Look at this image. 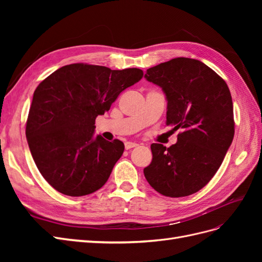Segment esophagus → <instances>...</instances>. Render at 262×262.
Listing matches in <instances>:
<instances>
[{
	"mask_svg": "<svg viewBox=\"0 0 262 262\" xmlns=\"http://www.w3.org/2000/svg\"><path fill=\"white\" fill-rule=\"evenodd\" d=\"M138 144L134 143V142H125L124 143V147L125 149H130V148H133V147H137Z\"/></svg>",
	"mask_w": 262,
	"mask_h": 262,
	"instance_id": "34e87169",
	"label": "esophagus"
}]
</instances>
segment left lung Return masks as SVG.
I'll list each match as a JSON object with an SVG mask.
<instances>
[{
    "instance_id": "obj_1",
    "label": "left lung",
    "mask_w": 262,
    "mask_h": 262,
    "mask_svg": "<svg viewBox=\"0 0 262 262\" xmlns=\"http://www.w3.org/2000/svg\"><path fill=\"white\" fill-rule=\"evenodd\" d=\"M167 99L166 124L180 130L169 147L150 145L144 176L157 192L187 196L215 175L235 133L233 101L225 81L199 60L175 58L146 71Z\"/></svg>"
}]
</instances>
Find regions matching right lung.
I'll list each match as a JSON object with an SVG mask.
<instances>
[{"label": "right lung", "instance_id": "right-lung-1", "mask_svg": "<svg viewBox=\"0 0 262 262\" xmlns=\"http://www.w3.org/2000/svg\"><path fill=\"white\" fill-rule=\"evenodd\" d=\"M143 71L112 70L73 63L37 86L26 122V138L37 168L57 191L91 194L106 184L124 144L94 137L95 120Z\"/></svg>", "mask_w": 262, "mask_h": 262}]
</instances>
